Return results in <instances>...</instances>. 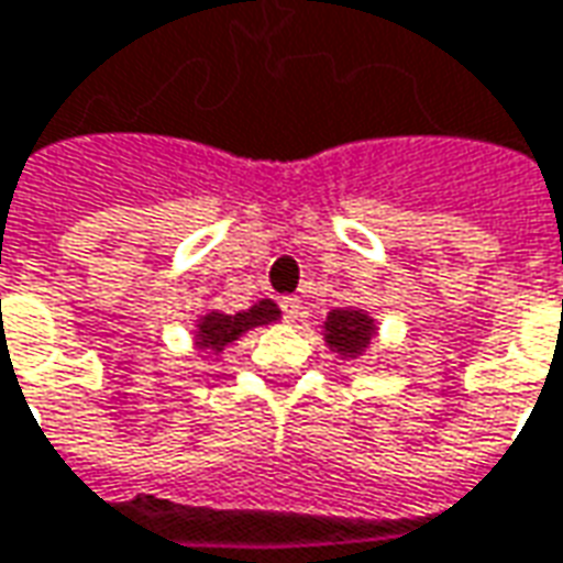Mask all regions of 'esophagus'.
Instances as JSON below:
<instances>
[{
  "label": "esophagus",
  "mask_w": 563,
  "mask_h": 563,
  "mask_svg": "<svg viewBox=\"0 0 563 563\" xmlns=\"http://www.w3.org/2000/svg\"><path fill=\"white\" fill-rule=\"evenodd\" d=\"M282 316H285V322H297L303 316V303L297 297H285L282 300Z\"/></svg>",
  "instance_id": "obj_1"
}]
</instances>
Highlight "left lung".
I'll return each mask as SVG.
<instances>
[{"label":"left lung","mask_w":563,"mask_h":563,"mask_svg":"<svg viewBox=\"0 0 563 563\" xmlns=\"http://www.w3.org/2000/svg\"><path fill=\"white\" fill-rule=\"evenodd\" d=\"M372 319L362 309H334L325 322V341L343 353V356H356L372 341Z\"/></svg>","instance_id":"obj_1"}]
</instances>
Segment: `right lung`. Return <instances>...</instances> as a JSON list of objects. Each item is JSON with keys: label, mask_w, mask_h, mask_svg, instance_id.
Instances as JSON below:
<instances>
[{"label": "right lung", "mask_w": 563, "mask_h": 563, "mask_svg": "<svg viewBox=\"0 0 563 563\" xmlns=\"http://www.w3.org/2000/svg\"><path fill=\"white\" fill-rule=\"evenodd\" d=\"M273 319H278V307L273 300H260L254 309L247 312H238V316H222V312H210L201 319V346H213V350H222L225 343H232L247 328L256 325H269Z\"/></svg>", "instance_id": "1"}]
</instances>
